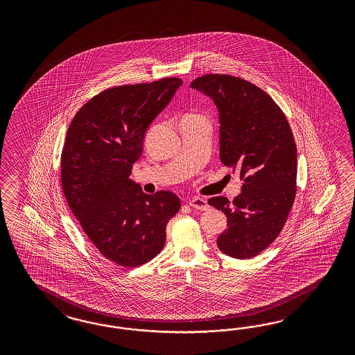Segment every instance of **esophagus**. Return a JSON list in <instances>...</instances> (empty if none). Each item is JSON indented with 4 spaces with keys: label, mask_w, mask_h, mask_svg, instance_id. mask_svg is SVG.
I'll use <instances>...</instances> for the list:
<instances>
[{
    "label": "esophagus",
    "mask_w": 355,
    "mask_h": 355,
    "mask_svg": "<svg viewBox=\"0 0 355 355\" xmlns=\"http://www.w3.org/2000/svg\"><path fill=\"white\" fill-rule=\"evenodd\" d=\"M190 207H193L195 209H199V211H207L208 209V203L205 199L202 198H193L190 202H189Z\"/></svg>",
    "instance_id": "esophagus-1"
}]
</instances>
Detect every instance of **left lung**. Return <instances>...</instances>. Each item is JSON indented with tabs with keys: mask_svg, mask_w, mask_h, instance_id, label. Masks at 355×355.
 Listing matches in <instances>:
<instances>
[{
	"mask_svg": "<svg viewBox=\"0 0 355 355\" xmlns=\"http://www.w3.org/2000/svg\"><path fill=\"white\" fill-rule=\"evenodd\" d=\"M215 101L220 160L236 169L242 191L208 200L227 217L217 246L232 258L264 251L285 225L297 193V146L291 125L267 92L238 76L207 74L191 82Z\"/></svg>",
	"mask_w": 355,
	"mask_h": 355,
	"instance_id": "obj_1",
	"label": "left lung"
}]
</instances>
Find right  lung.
I'll use <instances>...</instances> for the list:
<instances>
[{
	"instance_id": "add662e5",
	"label": "right lung",
	"mask_w": 355,
	"mask_h": 355,
	"mask_svg": "<svg viewBox=\"0 0 355 355\" xmlns=\"http://www.w3.org/2000/svg\"><path fill=\"white\" fill-rule=\"evenodd\" d=\"M181 85L180 78H162L107 88L78 110L66 134V202L94 246L121 267H138L160 254L166 224L181 208L175 193L148 195L129 178L146 130Z\"/></svg>"
}]
</instances>
